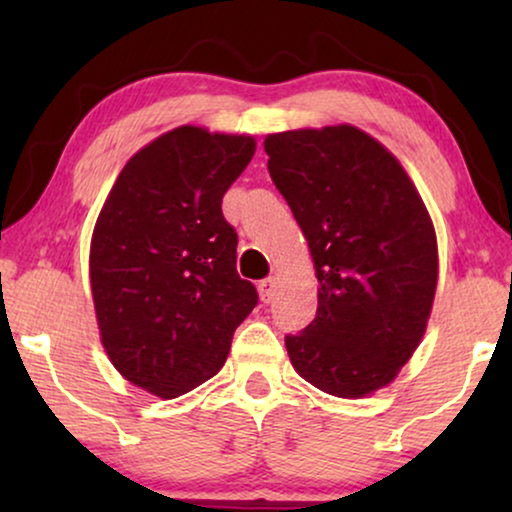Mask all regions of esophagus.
Instances as JSON below:
<instances>
[{"mask_svg":"<svg viewBox=\"0 0 512 512\" xmlns=\"http://www.w3.org/2000/svg\"><path fill=\"white\" fill-rule=\"evenodd\" d=\"M275 289H277V279L275 277L263 279V282L258 284V293H261L263 303H270V300L275 298Z\"/></svg>","mask_w":512,"mask_h":512,"instance_id":"esophagus-1","label":"esophagus"}]
</instances>
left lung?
Here are the masks:
<instances>
[{
  "label": "left lung",
  "mask_w": 512,
  "mask_h": 512,
  "mask_svg": "<svg viewBox=\"0 0 512 512\" xmlns=\"http://www.w3.org/2000/svg\"><path fill=\"white\" fill-rule=\"evenodd\" d=\"M263 146L319 279L317 317L284 338L293 368L326 394H373L426 331L438 282L431 216L401 163L354 125L277 132Z\"/></svg>",
  "instance_id": "obj_1"
}]
</instances>
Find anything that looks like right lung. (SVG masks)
I'll list each match as a JSON object with an SVG mask.
<instances>
[{"mask_svg":"<svg viewBox=\"0 0 512 512\" xmlns=\"http://www.w3.org/2000/svg\"><path fill=\"white\" fill-rule=\"evenodd\" d=\"M254 151V137L181 125L125 163L97 216L90 286L102 345L125 380L160 398L219 373L258 303L221 212Z\"/></svg>","mask_w":512,"mask_h":512,"instance_id":"right-lung-1","label":"right lung"}]
</instances>
